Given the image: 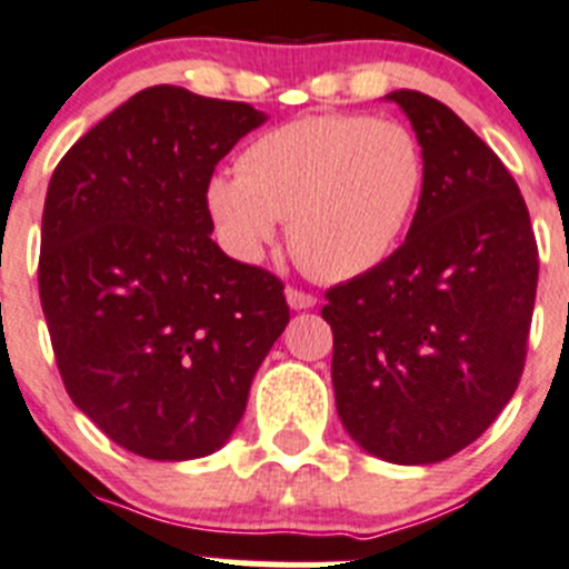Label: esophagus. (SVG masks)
<instances>
[{
    "instance_id": "34e87169",
    "label": "esophagus",
    "mask_w": 569,
    "mask_h": 569,
    "mask_svg": "<svg viewBox=\"0 0 569 569\" xmlns=\"http://www.w3.org/2000/svg\"><path fill=\"white\" fill-rule=\"evenodd\" d=\"M284 296H287V303H290L292 309H309L318 303V298H315L312 292H303V290H298V287H287Z\"/></svg>"
}]
</instances>
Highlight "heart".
Wrapping results in <instances>:
<instances>
[{
    "label": "heart",
    "instance_id": "b5f03b06",
    "mask_svg": "<svg viewBox=\"0 0 569 569\" xmlns=\"http://www.w3.org/2000/svg\"><path fill=\"white\" fill-rule=\"evenodd\" d=\"M426 151L401 121L326 112L260 134L238 177L207 182L223 243L257 260L287 221V246L329 282L362 277L392 254L420 204Z\"/></svg>",
    "mask_w": 569,
    "mask_h": 569
}]
</instances>
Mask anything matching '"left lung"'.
<instances>
[{
	"mask_svg": "<svg viewBox=\"0 0 569 569\" xmlns=\"http://www.w3.org/2000/svg\"><path fill=\"white\" fill-rule=\"evenodd\" d=\"M426 151L407 240L326 292L337 415L359 448L435 465L492 426L522 376L539 254L520 188L442 101L392 91Z\"/></svg>",
	"mask_w": 569,
	"mask_h": 569,
	"instance_id": "left-lung-1",
	"label": "left lung"
}]
</instances>
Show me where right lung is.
<instances>
[{"label": "right lung", "instance_id": "obj_1", "mask_svg": "<svg viewBox=\"0 0 569 569\" xmlns=\"http://www.w3.org/2000/svg\"><path fill=\"white\" fill-rule=\"evenodd\" d=\"M262 121L246 101L146 88L49 179L38 287L66 392L143 459L218 451L290 320L273 273L218 249L204 199Z\"/></svg>", "mask_w": 569, "mask_h": 569}]
</instances>
